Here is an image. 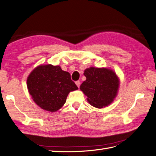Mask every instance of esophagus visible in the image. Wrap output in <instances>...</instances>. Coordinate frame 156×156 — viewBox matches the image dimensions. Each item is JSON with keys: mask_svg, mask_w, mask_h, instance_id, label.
Masks as SVG:
<instances>
[{"mask_svg": "<svg viewBox=\"0 0 156 156\" xmlns=\"http://www.w3.org/2000/svg\"><path fill=\"white\" fill-rule=\"evenodd\" d=\"M75 84L77 85V86L78 87H80V85H81V82L79 81H75Z\"/></svg>", "mask_w": 156, "mask_h": 156, "instance_id": "obj_1", "label": "esophagus"}]
</instances>
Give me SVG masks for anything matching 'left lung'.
Segmentation results:
<instances>
[{
    "label": "left lung",
    "mask_w": 156,
    "mask_h": 156,
    "mask_svg": "<svg viewBox=\"0 0 156 156\" xmlns=\"http://www.w3.org/2000/svg\"><path fill=\"white\" fill-rule=\"evenodd\" d=\"M86 80L80 90L87 96L91 106L98 108L112 103L119 90V81L115 73L105 68L90 67L85 70Z\"/></svg>",
    "instance_id": "obj_1"
}]
</instances>
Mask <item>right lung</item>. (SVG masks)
Listing matches in <instances>:
<instances>
[{
    "instance_id": "add662e5",
    "label": "right lung",
    "mask_w": 156,
    "mask_h": 156,
    "mask_svg": "<svg viewBox=\"0 0 156 156\" xmlns=\"http://www.w3.org/2000/svg\"><path fill=\"white\" fill-rule=\"evenodd\" d=\"M27 85L36 104L51 112L65 104L70 91L78 90L69 72L52 65H40L35 69L27 78Z\"/></svg>"
}]
</instances>
